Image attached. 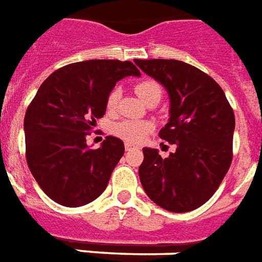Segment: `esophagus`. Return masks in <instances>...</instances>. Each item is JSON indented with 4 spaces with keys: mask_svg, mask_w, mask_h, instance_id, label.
Wrapping results in <instances>:
<instances>
[{
    "mask_svg": "<svg viewBox=\"0 0 262 262\" xmlns=\"http://www.w3.org/2000/svg\"><path fill=\"white\" fill-rule=\"evenodd\" d=\"M125 148H126V151H130L132 148H133V146H132V144H129V143H126Z\"/></svg>",
    "mask_w": 262,
    "mask_h": 262,
    "instance_id": "34e87169",
    "label": "esophagus"
}]
</instances>
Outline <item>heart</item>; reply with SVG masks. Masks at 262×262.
I'll return each instance as SVG.
<instances>
[{
    "instance_id": "1",
    "label": "heart",
    "mask_w": 262,
    "mask_h": 262,
    "mask_svg": "<svg viewBox=\"0 0 262 262\" xmlns=\"http://www.w3.org/2000/svg\"><path fill=\"white\" fill-rule=\"evenodd\" d=\"M137 96L140 97L143 101L150 100L151 97L161 96L162 89L156 80H141L135 87ZM121 97V90L119 87H114L111 92L108 93L106 97V108L108 111H114L118 104V100ZM154 125L148 121H135V119H123L121 122H116L115 125L112 126V132L114 135L118 136L122 140L127 141V143H140L147 137V135L152 130Z\"/></svg>"
}]
</instances>
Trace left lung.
Returning a JSON list of instances; mask_svg holds the SVG:
<instances>
[{"label":"left lung","mask_w":262,"mask_h":262,"mask_svg":"<svg viewBox=\"0 0 262 262\" xmlns=\"http://www.w3.org/2000/svg\"><path fill=\"white\" fill-rule=\"evenodd\" d=\"M135 62L168 92L169 121L160 137L176 146L168 158L156 148H143V189L164 210H195L210 200L229 169L233 110L220 84L195 67L176 59Z\"/></svg>","instance_id":"8db88e82"}]
</instances>
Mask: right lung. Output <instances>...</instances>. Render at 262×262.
I'll use <instances>...</instances> for the list:
<instances>
[{
	"label": "right lung",
	"mask_w": 262,
	"mask_h": 262,
	"mask_svg": "<svg viewBox=\"0 0 262 262\" xmlns=\"http://www.w3.org/2000/svg\"><path fill=\"white\" fill-rule=\"evenodd\" d=\"M126 76H140L130 61L75 62L51 73L30 102L25 115L29 169L58 204L80 207L105 190L123 141L106 136L92 150L86 136L105 114L108 93Z\"/></svg>",
	"instance_id": "obj_1"
}]
</instances>
